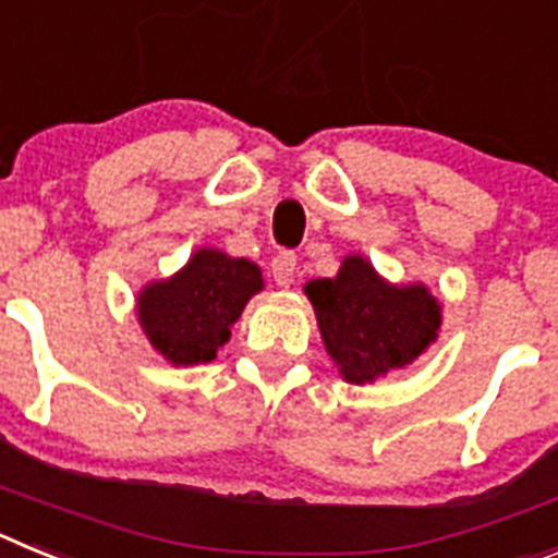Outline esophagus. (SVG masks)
Here are the masks:
<instances>
[{
    "mask_svg": "<svg viewBox=\"0 0 558 558\" xmlns=\"http://www.w3.org/2000/svg\"><path fill=\"white\" fill-rule=\"evenodd\" d=\"M270 274H274V282L279 288H290L295 282V254L290 251H279L270 263Z\"/></svg>",
    "mask_w": 558,
    "mask_h": 558,
    "instance_id": "esophagus-1",
    "label": "esophagus"
}]
</instances>
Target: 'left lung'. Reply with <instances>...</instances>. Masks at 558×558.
<instances>
[{
	"label": "left lung",
	"mask_w": 558,
	"mask_h": 558,
	"mask_svg": "<svg viewBox=\"0 0 558 558\" xmlns=\"http://www.w3.org/2000/svg\"><path fill=\"white\" fill-rule=\"evenodd\" d=\"M304 295L315 310L324 349L352 386H372L411 366L441 329V302L425 282H388L360 254L343 256L332 279H310Z\"/></svg>",
	"instance_id": "obj_1"
}]
</instances>
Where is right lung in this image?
Masks as SVG:
<instances>
[{
  "label": "right lung",
  "instance_id": "add662e5",
  "mask_svg": "<svg viewBox=\"0 0 558 558\" xmlns=\"http://www.w3.org/2000/svg\"><path fill=\"white\" fill-rule=\"evenodd\" d=\"M263 288L259 265L204 245L184 268L140 290L136 322L167 363L198 366L218 357L251 295Z\"/></svg>",
  "mask_w": 558,
  "mask_h": 558
}]
</instances>
